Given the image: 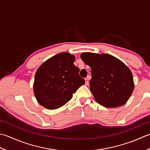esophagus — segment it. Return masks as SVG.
<instances>
[{"instance_id":"esophagus-1","label":"esophagus","mask_w":150,"mask_h":150,"mask_svg":"<svg viewBox=\"0 0 150 150\" xmlns=\"http://www.w3.org/2000/svg\"><path fill=\"white\" fill-rule=\"evenodd\" d=\"M90 79V76H88L87 78H85V85H88V79Z\"/></svg>"}]
</instances>
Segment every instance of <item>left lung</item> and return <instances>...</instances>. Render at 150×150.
<instances>
[{
	"mask_svg": "<svg viewBox=\"0 0 150 150\" xmlns=\"http://www.w3.org/2000/svg\"><path fill=\"white\" fill-rule=\"evenodd\" d=\"M80 57L91 68L90 90L96 102L109 108L125 104L134 89L130 69L109 54L83 52Z\"/></svg>",
	"mask_w": 150,
	"mask_h": 150,
	"instance_id": "left-lung-1",
	"label": "left lung"
}]
</instances>
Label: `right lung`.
Here are the masks:
<instances>
[{"mask_svg":"<svg viewBox=\"0 0 150 150\" xmlns=\"http://www.w3.org/2000/svg\"><path fill=\"white\" fill-rule=\"evenodd\" d=\"M75 56L62 52L47 59L37 70L33 93L39 104L48 109L64 105L78 88L85 84L74 65Z\"/></svg>","mask_w":150,"mask_h":150,"instance_id":"add662e5","label":"right lung"}]
</instances>
